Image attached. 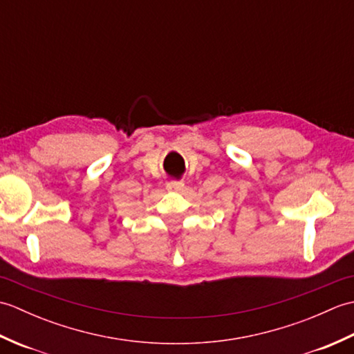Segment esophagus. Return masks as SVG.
Here are the masks:
<instances>
[{"label":"esophagus","mask_w":354,"mask_h":354,"mask_svg":"<svg viewBox=\"0 0 354 354\" xmlns=\"http://www.w3.org/2000/svg\"><path fill=\"white\" fill-rule=\"evenodd\" d=\"M165 187H167L169 192H181L184 189V183L176 181V179H171V181L165 184Z\"/></svg>","instance_id":"esophagus-1"}]
</instances>
